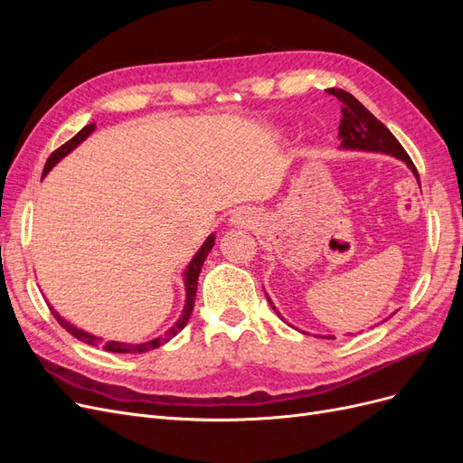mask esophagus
Instances as JSON below:
<instances>
[{"instance_id":"1","label":"esophagus","mask_w":463,"mask_h":463,"mask_svg":"<svg viewBox=\"0 0 463 463\" xmlns=\"http://www.w3.org/2000/svg\"><path fill=\"white\" fill-rule=\"evenodd\" d=\"M247 222H250V220H249L245 210H240V213H235V214L232 216V223H235V226H245Z\"/></svg>"}]
</instances>
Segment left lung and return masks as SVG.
<instances>
[{
    "mask_svg": "<svg viewBox=\"0 0 463 463\" xmlns=\"http://www.w3.org/2000/svg\"><path fill=\"white\" fill-rule=\"evenodd\" d=\"M328 94L335 96L342 102V121H340V148L344 150H363V152H383V154H390L398 160H402L405 165L410 167L413 172V175L419 181V174L415 170V165L411 162V158L408 156V152L403 150V146L398 143V138L388 131V128L384 123L378 121L371 111L363 106L354 94H349L342 89H328ZM269 299L270 307L278 313V309L274 307L272 299L266 296ZM282 318V315H279ZM284 320V318H282ZM318 338H326V340H334V335H318Z\"/></svg>",
    "mask_w": 463,
    "mask_h": 463,
    "instance_id": "1",
    "label": "left lung"
}]
</instances>
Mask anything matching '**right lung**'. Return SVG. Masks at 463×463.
<instances>
[{
	"mask_svg": "<svg viewBox=\"0 0 463 463\" xmlns=\"http://www.w3.org/2000/svg\"><path fill=\"white\" fill-rule=\"evenodd\" d=\"M94 129H96V123L87 125V128H82V129L71 138V141H67V143L61 145L58 150H53V152L50 154V158H48L46 165H44V172H42V177H46L48 172L52 170V167H53L55 164H58L60 160H63L69 152H73L82 141H85V138H87ZM214 240H216L214 233L208 235L206 241L201 245V249L197 250V253H194V257L191 259V262L185 266V270H184V284H185V305H184V311H181L179 318H177V320L174 322V325H172L170 328H167L162 335H158V338L143 342V344L104 342V338H100V335H94V334H90V332H87V330L77 328L75 325H71V322L65 320L58 311L53 309L52 305H50V309H52L53 317L58 318L60 325H61L69 334H73L77 340L85 342V344H89V345H102V347L106 349V352H111V354H145V352H150V349H156V347L164 345L165 342H170V340L174 338V335H177L181 330L185 328V325L189 322V317H191V313H193V307H194V296H197L199 274H201V269H203V264H204V259L208 257V253H210V250H213V247H214Z\"/></svg>",
	"mask_w": 463,
	"mask_h": 463,
	"instance_id": "right-lung-1",
	"label": "right lung"
}]
</instances>
